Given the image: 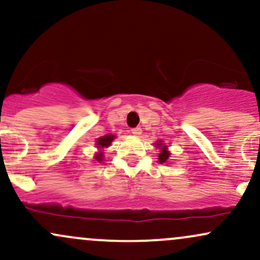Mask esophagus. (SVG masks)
I'll use <instances>...</instances> for the list:
<instances>
[{"label": "esophagus", "mask_w": 260, "mask_h": 260, "mask_svg": "<svg viewBox=\"0 0 260 260\" xmlns=\"http://www.w3.org/2000/svg\"><path fill=\"white\" fill-rule=\"evenodd\" d=\"M131 132H132L133 136L139 137L140 134H142V128H140V127H134V128H132V129H131Z\"/></svg>", "instance_id": "34e87169"}]
</instances>
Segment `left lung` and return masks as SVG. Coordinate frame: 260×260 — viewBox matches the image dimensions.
<instances>
[{
	"label": "left lung",
	"mask_w": 260,
	"mask_h": 260,
	"mask_svg": "<svg viewBox=\"0 0 260 260\" xmlns=\"http://www.w3.org/2000/svg\"><path fill=\"white\" fill-rule=\"evenodd\" d=\"M156 145H159V149H160V154H159V162L160 164H165L168 162L169 157H170V151L168 150V147L166 145H164V143L159 142Z\"/></svg>",
	"instance_id": "8db88e82"
}]
</instances>
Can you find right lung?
<instances>
[{
  "mask_svg": "<svg viewBox=\"0 0 260 260\" xmlns=\"http://www.w3.org/2000/svg\"><path fill=\"white\" fill-rule=\"evenodd\" d=\"M113 139H115V136H113V134H107V136L101 137V138H99V139L96 140L98 148L104 149V148L110 147V144H111V142H112ZM103 157H104L103 151H99V153H98V154H95V160L99 161V162H101V161H103Z\"/></svg>",
  "mask_w": 260,
  "mask_h": 260,
  "instance_id": "right-lung-1",
  "label": "right lung"
}]
</instances>
